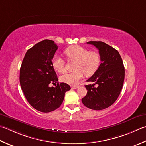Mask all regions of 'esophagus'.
<instances>
[{"instance_id": "34e87169", "label": "esophagus", "mask_w": 146, "mask_h": 146, "mask_svg": "<svg viewBox=\"0 0 146 146\" xmlns=\"http://www.w3.org/2000/svg\"><path fill=\"white\" fill-rule=\"evenodd\" d=\"M78 86H76H76H72V87H71V88H72L73 89H76V88H78Z\"/></svg>"}]
</instances>
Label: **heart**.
<instances>
[{"label":"heart","instance_id":"b5f03b06","mask_svg":"<svg viewBox=\"0 0 146 146\" xmlns=\"http://www.w3.org/2000/svg\"><path fill=\"white\" fill-rule=\"evenodd\" d=\"M68 59L75 61V70L73 72H67L60 77V80L71 85H76L83 78L85 73L87 76L92 75L98 70L101 63V56L96 51L90 50L80 45H74L68 47L64 51ZM54 69L62 73L65 70L64 62L60 57L55 56L52 60Z\"/></svg>","mask_w":146,"mask_h":146}]
</instances>
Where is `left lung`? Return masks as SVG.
<instances>
[{
	"label": "left lung",
	"mask_w": 146,
	"mask_h": 146,
	"mask_svg": "<svg viewBox=\"0 0 146 146\" xmlns=\"http://www.w3.org/2000/svg\"><path fill=\"white\" fill-rule=\"evenodd\" d=\"M88 44L99 50L101 63L85 85L87 94L82 99L85 106L93 110L106 109L115 102L120 94L125 78V68L118 50L104 42L90 41ZM96 84L97 87H94Z\"/></svg>",
	"instance_id": "8db88e82"
}]
</instances>
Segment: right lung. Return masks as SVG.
Instances as JSON below:
<instances>
[{"label":"right lung","mask_w":146,"mask_h":146,"mask_svg":"<svg viewBox=\"0 0 146 146\" xmlns=\"http://www.w3.org/2000/svg\"><path fill=\"white\" fill-rule=\"evenodd\" d=\"M58 46L50 40L37 43L27 50L19 73L21 89L29 104L42 113L58 109L64 100L65 92L71 89L66 83L58 82V78L52 65Z\"/></svg>","instance_id":"obj_1"}]
</instances>
